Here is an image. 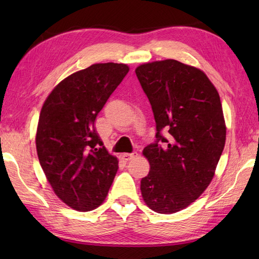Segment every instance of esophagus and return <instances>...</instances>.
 Instances as JSON below:
<instances>
[{
  "mask_svg": "<svg viewBox=\"0 0 259 259\" xmlns=\"http://www.w3.org/2000/svg\"><path fill=\"white\" fill-rule=\"evenodd\" d=\"M137 156H138V152H137V151H134L131 153H123V155H122L124 160H131V159L136 158Z\"/></svg>",
  "mask_w": 259,
  "mask_h": 259,
  "instance_id": "1",
  "label": "esophagus"
}]
</instances>
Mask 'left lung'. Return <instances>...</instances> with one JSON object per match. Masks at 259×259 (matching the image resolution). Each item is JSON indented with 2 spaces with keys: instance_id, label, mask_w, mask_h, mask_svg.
Instances as JSON below:
<instances>
[{
  "instance_id": "8db88e82",
  "label": "left lung",
  "mask_w": 259,
  "mask_h": 259,
  "mask_svg": "<svg viewBox=\"0 0 259 259\" xmlns=\"http://www.w3.org/2000/svg\"><path fill=\"white\" fill-rule=\"evenodd\" d=\"M156 121V141L144 149L150 171L141 194L153 211L174 213L194 202L210 184L226 141L216 88L199 69L177 60L136 69Z\"/></svg>"
}]
</instances>
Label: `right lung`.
Segmentation results:
<instances>
[{
	"instance_id": "obj_1",
	"label": "right lung",
	"mask_w": 259,
	"mask_h": 259,
	"mask_svg": "<svg viewBox=\"0 0 259 259\" xmlns=\"http://www.w3.org/2000/svg\"><path fill=\"white\" fill-rule=\"evenodd\" d=\"M128 72L122 63L92 64L60 82L42 107L35 138L38 161L56 195L78 211L100 206L119 168L95 123Z\"/></svg>"
}]
</instances>
